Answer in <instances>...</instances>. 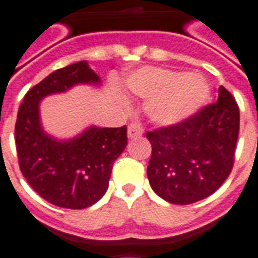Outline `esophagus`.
<instances>
[{
	"label": "esophagus",
	"mask_w": 258,
	"mask_h": 258,
	"mask_svg": "<svg viewBox=\"0 0 258 258\" xmlns=\"http://www.w3.org/2000/svg\"><path fill=\"white\" fill-rule=\"evenodd\" d=\"M143 134V128L139 124H130L128 130H127V135H128V139H134V138L141 137Z\"/></svg>",
	"instance_id": "34e87169"
}]
</instances>
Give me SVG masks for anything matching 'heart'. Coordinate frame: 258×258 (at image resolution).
Here are the masks:
<instances>
[{"mask_svg": "<svg viewBox=\"0 0 258 258\" xmlns=\"http://www.w3.org/2000/svg\"><path fill=\"white\" fill-rule=\"evenodd\" d=\"M124 86L130 94L147 100V116L161 125L188 120L206 105L211 94L203 76L160 68L138 70L125 80Z\"/></svg>", "mask_w": 258, "mask_h": 258, "instance_id": "b5f03b06", "label": "heart"}]
</instances>
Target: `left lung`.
I'll return each instance as SVG.
<instances>
[{"label":"left lung","instance_id":"8db88e82","mask_svg":"<svg viewBox=\"0 0 258 258\" xmlns=\"http://www.w3.org/2000/svg\"><path fill=\"white\" fill-rule=\"evenodd\" d=\"M238 133V105L223 86L216 103L188 120L147 133L153 149L147 178L153 190L181 206L208 198L233 169Z\"/></svg>","mask_w":258,"mask_h":258}]
</instances>
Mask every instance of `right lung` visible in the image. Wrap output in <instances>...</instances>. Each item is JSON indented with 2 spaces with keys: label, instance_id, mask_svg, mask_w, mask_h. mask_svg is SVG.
Returning <instances> with one entry per match:
<instances>
[{
  "label": "right lung",
  "instance_id": "right-lung-1",
  "mask_svg": "<svg viewBox=\"0 0 258 258\" xmlns=\"http://www.w3.org/2000/svg\"><path fill=\"white\" fill-rule=\"evenodd\" d=\"M77 85H101L86 60L55 70L24 96L15 127L20 170L35 192L58 207L81 210L107 192L112 166L127 146V127L89 125L69 139L44 131L40 103Z\"/></svg>",
  "mask_w": 258,
  "mask_h": 258
}]
</instances>
